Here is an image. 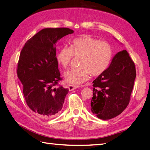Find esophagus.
<instances>
[{
    "mask_svg": "<svg viewBox=\"0 0 150 150\" xmlns=\"http://www.w3.org/2000/svg\"><path fill=\"white\" fill-rule=\"evenodd\" d=\"M79 86H75V85H71V84H69V85H68V89H69V91H73V90H75V89H77V88H78Z\"/></svg>",
    "mask_w": 150,
    "mask_h": 150,
    "instance_id": "34e87169",
    "label": "esophagus"
}]
</instances>
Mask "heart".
I'll return each instance as SVG.
<instances>
[{
    "label": "heart",
    "mask_w": 150,
    "mask_h": 150,
    "mask_svg": "<svg viewBox=\"0 0 150 150\" xmlns=\"http://www.w3.org/2000/svg\"><path fill=\"white\" fill-rule=\"evenodd\" d=\"M112 55L110 44L84 35L73 39L70 47L65 46L60 48L57 59L63 68H66L73 56L81 57L79 60L80 67L69 69L64 75L67 82L78 85L87 81L91 74L98 76L103 73L109 66Z\"/></svg>",
    "instance_id": "obj_1"
}]
</instances>
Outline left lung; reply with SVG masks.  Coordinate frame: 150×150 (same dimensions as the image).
<instances>
[{"mask_svg":"<svg viewBox=\"0 0 150 150\" xmlns=\"http://www.w3.org/2000/svg\"><path fill=\"white\" fill-rule=\"evenodd\" d=\"M135 77V64L128 52H118L108 69L93 82L92 113L103 120L119 115L129 104Z\"/></svg>","mask_w":150,"mask_h":150,"instance_id":"obj_1","label":"left lung"}]
</instances>
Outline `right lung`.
<instances>
[{
    "instance_id": "add662e5",
    "label": "right lung",
    "mask_w": 150,
    "mask_h": 150,
    "mask_svg": "<svg viewBox=\"0 0 150 150\" xmlns=\"http://www.w3.org/2000/svg\"><path fill=\"white\" fill-rule=\"evenodd\" d=\"M73 32L67 28H45L28 40L21 50L17 77L27 105L41 117L57 115L68 93V89L55 87L62 80L55 45L61 38Z\"/></svg>"
}]
</instances>
